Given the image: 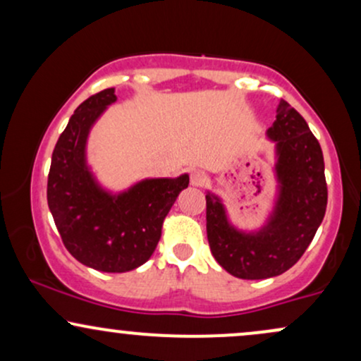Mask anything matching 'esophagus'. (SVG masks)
<instances>
[{
    "mask_svg": "<svg viewBox=\"0 0 361 361\" xmlns=\"http://www.w3.org/2000/svg\"><path fill=\"white\" fill-rule=\"evenodd\" d=\"M207 181V176L204 171H193L192 176H190V185L192 186H204Z\"/></svg>",
    "mask_w": 361,
    "mask_h": 361,
    "instance_id": "1",
    "label": "esophagus"
}]
</instances>
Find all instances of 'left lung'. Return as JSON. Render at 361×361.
<instances>
[{
    "label": "left lung",
    "mask_w": 361,
    "mask_h": 361,
    "mask_svg": "<svg viewBox=\"0 0 361 361\" xmlns=\"http://www.w3.org/2000/svg\"><path fill=\"white\" fill-rule=\"evenodd\" d=\"M276 181L271 210L259 227L231 221L221 195L207 190V238L217 263L233 276L263 280L292 268L307 250L327 205L324 157L304 117L281 100L267 130Z\"/></svg>",
    "instance_id": "obj_1"
}]
</instances>
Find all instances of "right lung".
I'll list each match as a JSON object with an SVG mask.
<instances>
[{"mask_svg": "<svg viewBox=\"0 0 361 361\" xmlns=\"http://www.w3.org/2000/svg\"><path fill=\"white\" fill-rule=\"evenodd\" d=\"M115 102V88H109L74 110L54 147L47 202L74 258L93 270L126 273L152 256L164 219L190 176L142 178L118 192L103 185L88 161V139Z\"/></svg>", "mask_w": 361, "mask_h": 361, "instance_id": "obj_1", "label": "right lung"}]
</instances>
